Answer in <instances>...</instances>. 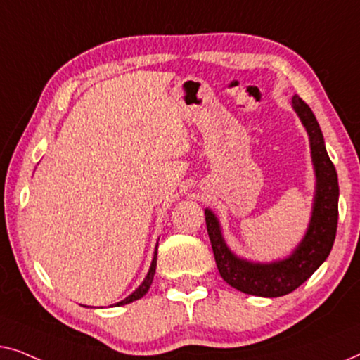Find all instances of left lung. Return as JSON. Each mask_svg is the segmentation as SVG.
Segmentation results:
<instances>
[{
  "instance_id": "1",
  "label": "left lung",
  "mask_w": 360,
  "mask_h": 360,
  "mask_svg": "<svg viewBox=\"0 0 360 360\" xmlns=\"http://www.w3.org/2000/svg\"><path fill=\"white\" fill-rule=\"evenodd\" d=\"M292 108L300 117L310 139L311 163L316 187L311 219L305 236L290 256L274 262H251L238 257L224 240L220 221L214 212L205 209V224L219 272L226 283L248 295L282 297L300 287L330 256L338 229L339 184L333 161L328 156L325 139L318 120L308 104L295 94Z\"/></svg>"
}]
</instances>
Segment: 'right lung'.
<instances>
[{"mask_svg": "<svg viewBox=\"0 0 360 360\" xmlns=\"http://www.w3.org/2000/svg\"><path fill=\"white\" fill-rule=\"evenodd\" d=\"M156 255H158V245H156L155 248V255H153V261H151V266H150V271L148 274H146V277L143 279V282L140 283L139 288H136L135 292H131L130 295L127 298H124L122 302H117L115 303L114 307H122V305H127V303H131L135 300H139V298H141L145 295L146 292H148V288L151 285V282H153V277H155V271H156Z\"/></svg>", "mask_w": 360, "mask_h": 360, "instance_id": "add662e5", "label": "right lung"}]
</instances>
